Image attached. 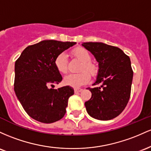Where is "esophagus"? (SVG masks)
Instances as JSON below:
<instances>
[{
	"label": "esophagus",
	"instance_id": "esophagus-1",
	"mask_svg": "<svg viewBox=\"0 0 151 151\" xmlns=\"http://www.w3.org/2000/svg\"><path fill=\"white\" fill-rule=\"evenodd\" d=\"M82 91H83L82 88H75L74 89V91H75L76 93H80Z\"/></svg>",
	"mask_w": 151,
	"mask_h": 151
}]
</instances>
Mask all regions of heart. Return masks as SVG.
<instances>
[{
    "instance_id": "b5f03b06",
    "label": "heart",
    "mask_w": 151,
    "mask_h": 151,
    "mask_svg": "<svg viewBox=\"0 0 151 151\" xmlns=\"http://www.w3.org/2000/svg\"><path fill=\"white\" fill-rule=\"evenodd\" d=\"M73 55L82 63L80 67L81 72L76 74H69L64 78L63 83L66 86L73 88H79L89 82L90 75L95 76L98 73V68L91 63V55L86 49L78 47L73 50ZM55 65L57 70L61 73L68 72V59L66 54L61 53L57 55L55 60ZM85 70L87 71V72Z\"/></svg>"
}]
</instances>
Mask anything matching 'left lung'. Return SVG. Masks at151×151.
<instances>
[{
    "label": "left lung",
    "instance_id": "obj_1",
    "mask_svg": "<svg viewBox=\"0 0 151 151\" xmlns=\"http://www.w3.org/2000/svg\"><path fill=\"white\" fill-rule=\"evenodd\" d=\"M98 63L97 79L90 88L92 96L85 103L91 117L101 121L119 116L130 99L133 72L130 58L118 47L103 43L88 42L82 44Z\"/></svg>",
    "mask_w": 151,
    "mask_h": 151
}]
</instances>
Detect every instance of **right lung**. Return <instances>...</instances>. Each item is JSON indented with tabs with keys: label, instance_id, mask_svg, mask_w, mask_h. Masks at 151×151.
Segmentation results:
<instances>
[{
	"label": "right lung",
	"instance_id": "right-lung-1",
	"mask_svg": "<svg viewBox=\"0 0 151 151\" xmlns=\"http://www.w3.org/2000/svg\"><path fill=\"white\" fill-rule=\"evenodd\" d=\"M75 44L42 40L25 48L15 63V93L25 112L35 121L51 123L65 114L73 88L67 86L53 89L50 86L62 81L55 65V58Z\"/></svg>",
	"mask_w": 151,
	"mask_h": 151
}]
</instances>
